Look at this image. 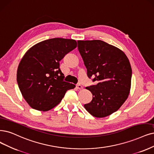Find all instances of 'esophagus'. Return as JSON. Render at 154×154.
<instances>
[{
    "mask_svg": "<svg viewBox=\"0 0 154 154\" xmlns=\"http://www.w3.org/2000/svg\"><path fill=\"white\" fill-rule=\"evenodd\" d=\"M76 87H77V88L78 89H83V86H82L81 84H77V86H76Z\"/></svg>",
    "mask_w": 154,
    "mask_h": 154,
    "instance_id": "esophagus-1",
    "label": "esophagus"
}]
</instances>
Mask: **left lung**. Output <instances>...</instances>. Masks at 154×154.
Wrapping results in <instances>:
<instances>
[{"mask_svg":"<svg viewBox=\"0 0 154 154\" xmlns=\"http://www.w3.org/2000/svg\"><path fill=\"white\" fill-rule=\"evenodd\" d=\"M88 76L97 84L86 87L93 99L84 108L93 116H109L120 109L130 93L132 69L122 50L100 40L78 41Z\"/></svg>","mask_w":154,"mask_h":154,"instance_id":"left-lung-1","label":"left lung"}]
</instances>
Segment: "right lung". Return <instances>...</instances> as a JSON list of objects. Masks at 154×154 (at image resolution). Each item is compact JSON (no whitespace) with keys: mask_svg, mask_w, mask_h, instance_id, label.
<instances>
[{"mask_svg":"<svg viewBox=\"0 0 154 154\" xmlns=\"http://www.w3.org/2000/svg\"><path fill=\"white\" fill-rule=\"evenodd\" d=\"M73 39L54 38L31 47L17 70V82L22 96L32 109L46 112L58 105L73 84L63 81L60 61L77 48Z\"/></svg>","mask_w":154,"mask_h":154,"instance_id":"obj_1","label":"right lung"}]
</instances>
